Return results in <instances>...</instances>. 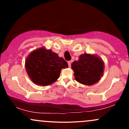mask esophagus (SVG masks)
Instances as JSON below:
<instances>
[{"mask_svg":"<svg viewBox=\"0 0 129 129\" xmlns=\"http://www.w3.org/2000/svg\"><path fill=\"white\" fill-rule=\"evenodd\" d=\"M71 63H72V62H71V61H68V65H69V67L71 66Z\"/></svg>","mask_w":129,"mask_h":129,"instance_id":"34e87169","label":"esophagus"}]
</instances>
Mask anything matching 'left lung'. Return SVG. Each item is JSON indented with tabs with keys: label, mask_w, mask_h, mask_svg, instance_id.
<instances>
[{
	"label": "left lung",
	"mask_w": 129,
	"mask_h": 129,
	"mask_svg": "<svg viewBox=\"0 0 129 129\" xmlns=\"http://www.w3.org/2000/svg\"><path fill=\"white\" fill-rule=\"evenodd\" d=\"M72 67L78 82L91 85L98 82L103 76L104 64L96 55L84 53L79 56V60L72 63Z\"/></svg>",
	"instance_id": "obj_1"
}]
</instances>
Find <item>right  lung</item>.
Instances as JSON below:
<instances>
[{"label":"right lung","mask_w":129,"mask_h":129,"mask_svg":"<svg viewBox=\"0 0 129 129\" xmlns=\"http://www.w3.org/2000/svg\"><path fill=\"white\" fill-rule=\"evenodd\" d=\"M69 66L57 53L42 47L32 51L25 60L28 75L35 84L46 86L59 78L62 69Z\"/></svg>","instance_id":"obj_1"}]
</instances>
